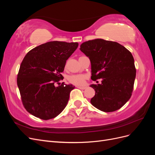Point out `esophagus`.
<instances>
[{"mask_svg":"<svg viewBox=\"0 0 155 155\" xmlns=\"http://www.w3.org/2000/svg\"><path fill=\"white\" fill-rule=\"evenodd\" d=\"M77 87H78V88H79V89H81V90H85V89L87 88L86 87H79V86H78Z\"/></svg>","mask_w":155,"mask_h":155,"instance_id":"34e87169","label":"esophagus"}]
</instances>
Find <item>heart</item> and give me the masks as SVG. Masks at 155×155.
<instances>
[{
  "label": "heart",
  "instance_id": "heart-1",
  "mask_svg": "<svg viewBox=\"0 0 155 155\" xmlns=\"http://www.w3.org/2000/svg\"><path fill=\"white\" fill-rule=\"evenodd\" d=\"M86 76L83 74H72L68 77V81L70 83L74 85L81 86L85 82Z\"/></svg>",
  "mask_w": 155,
  "mask_h": 155
}]
</instances>
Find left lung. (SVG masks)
Returning a JSON list of instances; mask_svg holds the SVG:
<instances>
[{"label": "left lung", "mask_w": 155, "mask_h": 155, "mask_svg": "<svg viewBox=\"0 0 155 155\" xmlns=\"http://www.w3.org/2000/svg\"><path fill=\"white\" fill-rule=\"evenodd\" d=\"M79 49L90 59L91 79H103L101 84L91 85L96 92L92 105L106 112L120 109L133 91L136 68L132 54L116 42L101 39L84 42Z\"/></svg>", "instance_id": "left-lung-1"}]
</instances>
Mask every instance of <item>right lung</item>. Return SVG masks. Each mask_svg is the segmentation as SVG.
Listing matches in <instances>:
<instances>
[{
	"mask_svg": "<svg viewBox=\"0 0 155 155\" xmlns=\"http://www.w3.org/2000/svg\"><path fill=\"white\" fill-rule=\"evenodd\" d=\"M78 43L50 41L31 49L21 64L17 85L25 109L37 118L48 120L58 116L67 106L75 87L62 83L67 60Z\"/></svg>",
	"mask_w": 155,
	"mask_h": 155,
	"instance_id": "obj_1",
	"label": "right lung"
}]
</instances>
